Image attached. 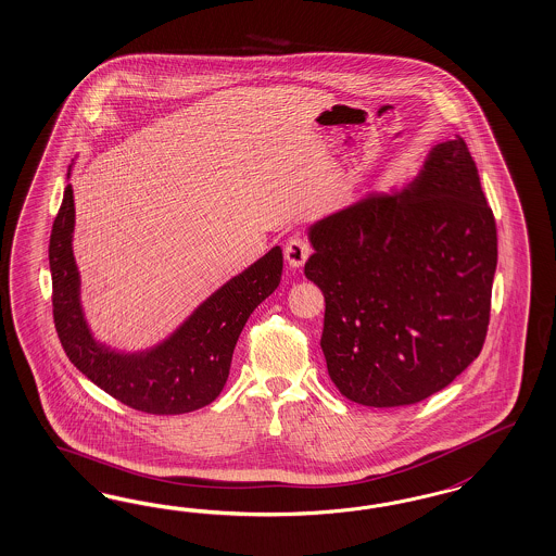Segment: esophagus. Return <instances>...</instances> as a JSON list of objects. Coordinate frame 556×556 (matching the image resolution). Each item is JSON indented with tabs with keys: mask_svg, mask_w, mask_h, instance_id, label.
<instances>
[{
	"mask_svg": "<svg viewBox=\"0 0 556 556\" xmlns=\"http://www.w3.org/2000/svg\"><path fill=\"white\" fill-rule=\"evenodd\" d=\"M285 255H287L288 264L292 268H301L306 262V257L311 255V243L306 241L305 237L296 235L292 237L285 248Z\"/></svg>",
	"mask_w": 556,
	"mask_h": 556,
	"instance_id": "1",
	"label": "esophagus"
}]
</instances>
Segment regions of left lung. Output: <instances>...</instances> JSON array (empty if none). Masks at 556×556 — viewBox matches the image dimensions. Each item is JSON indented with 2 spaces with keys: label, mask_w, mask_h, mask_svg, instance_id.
I'll return each instance as SVG.
<instances>
[{
  "label": "left lung",
  "mask_w": 556,
  "mask_h": 556,
  "mask_svg": "<svg viewBox=\"0 0 556 556\" xmlns=\"http://www.w3.org/2000/svg\"><path fill=\"white\" fill-rule=\"evenodd\" d=\"M305 276L325 296L321 350L340 393L413 405L481 354L497 229L460 137L431 147L412 184L308 227Z\"/></svg>",
  "instance_id": "1"
}]
</instances>
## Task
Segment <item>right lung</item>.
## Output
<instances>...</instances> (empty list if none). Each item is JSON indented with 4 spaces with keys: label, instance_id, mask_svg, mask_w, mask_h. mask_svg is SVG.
Segmentation results:
<instances>
[{
    "label": "right lung",
    "instance_id": "right-lung-1",
    "mask_svg": "<svg viewBox=\"0 0 556 556\" xmlns=\"http://www.w3.org/2000/svg\"><path fill=\"white\" fill-rule=\"evenodd\" d=\"M73 227L75 204L72 184H67L53 223L49 266L54 327L73 366L137 412L179 415L213 403L229 378L235 343L251 313L280 285L282 250L271 248L225 282L153 348L121 352L96 340L86 321L79 269L73 257Z\"/></svg>",
    "mask_w": 556,
    "mask_h": 556
}]
</instances>
